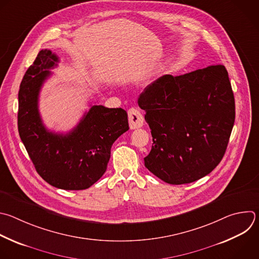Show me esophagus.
Segmentation results:
<instances>
[{
	"label": "esophagus",
	"instance_id": "esophagus-1",
	"mask_svg": "<svg viewBox=\"0 0 259 259\" xmlns=\"http://www.w3.org/2000/svg\"><path fill=\"white\" fill-rule=\"evenodd\" d=\"M128 119H129V125L131 129H137L142 127L143 125V116L141 113L136 109H130L128 111Z\"/></svg>",
	"mask_w": 259,
	"mask_h": 259
}]
</instances>
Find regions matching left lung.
I'll list each match as a JSON object with an SVG mask.
<instances>
[{"mask_svg": "<svg viewBox=\"0 0 259 259\" xmlns=\"http://www.w3.org/2000/svg\"><path fill=\"white\" fill-rule=\"evenodd\" d=\"M138 105L145 111L153 141L144 164L157 178L187 184L220 163L235 122L234 94L225 66L163 75L144 90Z\"/></svg>", "mask_w": 259, "mask_h": 259, "instance_id": "1", "label": "left lung"}]
</instances>
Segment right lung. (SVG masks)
<instances>
[{
    "label": "right lung",
    "instance_id": "1",
    "mask_svg": "<svg viewBox=\"0 0 259 259\" xmlns=\"http://www.w3.org/2000/svg\"><path fill=\"white\" fill-rule=\"evenodd\" d=\"M59 59L41 50L27 69L18 94V131L38 175L64 190H83L102 178L113 143L128 131V115L121 108L93 106L67 134L49 131L38 112V96L49 69Z\"/></svg>",
    "mask_w": 259,
    "mask_h": 259
}]
</instances>
